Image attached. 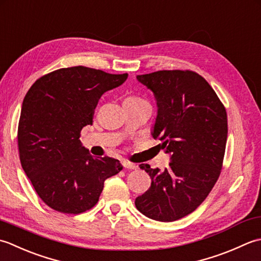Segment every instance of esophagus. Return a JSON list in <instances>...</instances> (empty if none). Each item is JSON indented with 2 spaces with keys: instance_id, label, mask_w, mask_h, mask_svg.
Masks as SVG:
<instances>
[{
  "instance_id": "34e87169",
  "label": "esophagus",
  "mask_w": 261,
  "mask_h": 261,
  "mask_svg": "<svg viewBox=\"0 0 261 261\" xmlns=\"http://www.w3.org/2000/svg\"><path fill=\"white\" fill-rule=\"evenodd\" d=\"M123 164H124V167L126 169H128V170H135V169H137V166H136V164H134V163H130V162H126L125 161Z\"/></svg>"
}]
</instances>
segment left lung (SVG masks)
Here are the masks:
<instances>
[{
  "label": "left lung",
  "instance_id": "1",
  "mask_svg": "<svg viewBox=\"0 0 261 261\" xmlns=\"http://www.w3.org/2000/svg\"><path fill=\"white\" fill-rule=\"evenodd\" d=\"M156 101L152 136L170 155L169 169L140 164L151 187L135 199L148 219L172 222L193 213L221 173L227 138V116L213 88L191 71H158L136 76Z\"/></svg>",
  "mask_w": 261,
  "mask_h": 261
}]
</instances>
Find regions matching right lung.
<instances>
[{"mask_svg": "<svg viewBox=\"0 0 261 261\" xmlns=\"http://www.w3.org/2000/svg\"><path fill=\"white\" fill-rule=\"evenodd\" d=\"M128 74L84 66L61 68L31 86L21 107L18 145L22 169L50 208L79 214L99 200L103 182L121 170L113 158H94L80 133L92 125L101 95L123 84Z\"/></svg>", "mask_w": 261, "mask_h": 261, "instance_id": "1", "label": "right lung"}]
</instances>
